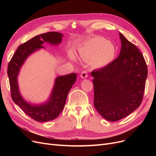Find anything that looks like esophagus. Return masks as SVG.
<instances>
[{
	"label": "esophagus",
	"mask_w": 156,
	"mask_h": 156,
	"mask_svg": "<svg viewBox=\"0 0 156 156\" xmlns=\"http://www.w3.org/2000/svg\"><path fill=\"white\" fill-rule=\"evenodd\" d=\"M80 76H81V77L82 79H86L88 77V74H87V72H85V71H83V72L81 73V75H80Z\"/></svg>",
	"instance_id": "1"
}]
</instances>
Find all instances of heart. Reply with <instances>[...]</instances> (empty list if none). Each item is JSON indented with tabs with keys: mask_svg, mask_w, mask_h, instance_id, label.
I'll use <instances>...</instances> for the list:
<instances>
[{
	"mask_svg": "<svg viewBox=\"0 0 156 156\" xmlns=\"http://www.w3.org/2000/svg\"><path fill=\"white\" fill-rule=\"evenodd\" d=\"M79 55L83 59L91 60L94 67L101 68L106 66L114 58L116 54L115 46L102 37H94L79 46ZM71 60L75 62L76 57L73 52L69 53Z\"/></svg>",
	"mask_w": 156,
	"mask_h": 156,
	"instance_id": "b5f03b06",
	"label": "heart"
}]
</instances>
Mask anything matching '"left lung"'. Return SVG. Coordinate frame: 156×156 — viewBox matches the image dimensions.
<instances>
[{"label": "left lung", "mask_w": 156, "mask_h": 156, "mask_svg": "<svg viewBox=\"0 0 156 156\" xmlns=\"http://www.w3.org/2000/svg\"><path fill=\"white\" fill-rule=\"evenodd\" d=\"M119 57L105 67L92 72L94 105L108 121H118L137 108L143 100L147 66L136 47L119 33Z\"/></svg>", "instance_id": "obj_1"}]
</instances>
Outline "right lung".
I'll list each match as a JSON object with an SVG mask.
<instances>
[{"label": "right lung", "mask_w": 156, "mask_h": 156, "mask_svg": "<svg viewBox=\"0 0 156 156\" xmlns=\"http://www.w3.org/2000/svg\"><path fill=\"white\" fill-rule=\"evenodd\" d=\"M62 34L49 32L37 35L18 47L9 62L8 75L10 81L11 95L13 102L27 115L37 122H48L55 119L63 110L69 91L76 81L77 74L73 73L56 77L53 89L48 100L40 103H32L25 100L20 92L18 75L23 65L33 53L41 49L45 42L51 45H58Z\"/></svg>", "instance_id": "right-lung-1"}]
</instances>
